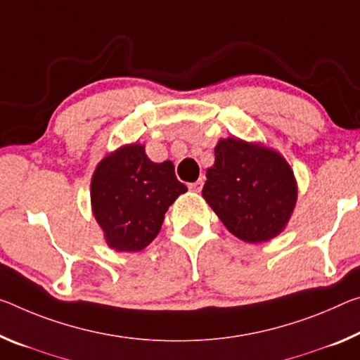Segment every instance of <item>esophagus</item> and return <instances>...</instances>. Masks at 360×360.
<instances>
[{"instance_id": "esophagus-1", "label": "esophagus", "mask_w": 360, "mask_h": 360, "mask_svg": "<svg viewBox=\"0 0 360 360\" xmlns=\"http://www.w3.org/2000/svg\"><path fill=\"white\" fill-rule=\"evenodd\" d=\"M202 187H203V179H198L195 182H192V184H189V189L192 192H200Z\"/></svg>"}]
</instances>
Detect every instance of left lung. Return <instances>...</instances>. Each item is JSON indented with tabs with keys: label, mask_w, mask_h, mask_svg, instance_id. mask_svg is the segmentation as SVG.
<instances>
[{
	"label": "left lung",
	"mask_w": 360,
	"mask_h": 360,
	"mask_svg": "<svg viewBox=\"0 0 360 360\" xmlns=\"http://www.w3.org/2000/svg\"><path fill=\"white\" fill-rule=\"evenodd\" d=\"M203 198L229 232L248 243L276 237L295 208L293 171L277 152L237 138L219 141Z\"/></svg>",
	"instance_id": "1"
}]
</instances>
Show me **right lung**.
I'll return each instance as SVG.
<instances>
[{
    "mask_svg": "<svg viewBox=\"0 0 360 360\" xmlns=\"http://www.w3.org/2000/svg\"><path fill=\"white\" fill-rule=\"evenodd\" d=\"M186 191L173 163H153L144 147L131 144L96 168L91 203L110 248L141 252L158 236L169 205Z\"/></svg>",
    "mask_w": 360,
    "mask_h": 360,
    "instance_id": "1",
    "label": "right lung"
}]
</instances>
